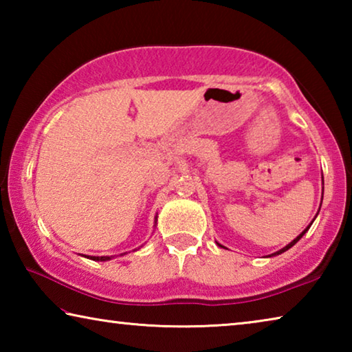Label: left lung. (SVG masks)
<instances>
[{
	"mask_svg": "<svg viewBox=\"0 0 352 352\" xmlns=\"http://www.w3.org/2000/svg\"><path fill=\"white\" fill-rule=\"evenodd\" d=\"M321 180H323V177H321ZM323 184H324V183H323ZM323 189H324V188H323ZM321 200H323V197H321ZM318 211H320V210H318ZM317 216H318V214H317ZM317 216H315V217H317ZM315 217H314V220H315ZM314 220H312V222H311V223H309V225L306 226V228H305V231H302V233H301L300 236H296L294 241H292V242H289V243H287V245H285V247H283L281 250H278V252H275V253H273V254H269V258H272V256H278V254H281V253H284V252H287V250H289V248H292V247H294V245H295V243H296L298 241H300V239H301V237H302V236H305V234L307 233V230H309V228H311V225L314 223ZM216 243H217V245H219V247H222V248H225L223 245H220V243H219V242H216Z\"/></svg>",
	"mask_w": 352,
	"mask_h": 352,
	"instance_id": "8db88e82",
	"label": "left lung"
}]
</instances>
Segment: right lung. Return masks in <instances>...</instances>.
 <instances>
[{"instance_id":"right-lung-1","label":"right lung","mask_w":352,"mask_h":352,"mask_svg":"<svg viewBox=\"0 0 352 352\" xmlns=\"http://www.w3.org/2000/svg\"><path fill=\"white\" fill-rule=\"evenodd\" d=\"M155 223H157V217H155ZM122 254H126V253H122ZM85 258L91 259V261H100V262H104V261L113 259V258H115V256H85Z\"/></svg>"}]
</instances>
